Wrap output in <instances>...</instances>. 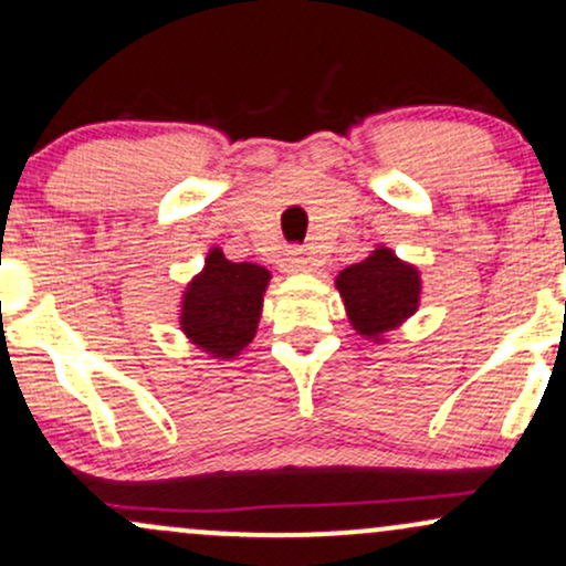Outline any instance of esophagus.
I'll return each instance as SVG.
<instances>
[{
    "instance_id": "esophagus-1",
    "label": "esophagus",
    "mask_w": 566,
    "mask_h": 566,
    "mask_svg": "<svg viewBox=\"0 0 566 566\" xmlns=\"http://www.w3.org/2000/svg\"><path fill=\"white\" fill-rule=\"evenodd\" d=\"M282 269L290 274H301V271L311 269V258L303 250H287L282 258Z\"/></svg>"
}]
</instances>
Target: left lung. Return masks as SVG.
<instances>
[{"mask_svg": "<svg viewBox=\"0 0 566 566\" xmlns=\"http://www.w3.org/2000/svg\"><path fill=\"white\" fill-rule=\"evenodd\" d=\"M335 284L359 335L378 337L418 308V271L401 263L386 247L375 250L367 261L340 271Z\"/></svg>", "mask_w": 566, "mask_h": 566, "instance_id": "left-lung-1", "label": "left lung"}]
</instances>
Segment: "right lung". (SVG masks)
Returning <instances> with one entry per match:
<instances>
[{
	"label": "right lung",
	"instance_id": "obj_1",
	"mask_svg": "<svg viewBox=\"0 0 566 566\" xmlns=\"http://www.w3.org/2000/svg\"><path fill=\"white\" fill-rule=\"evenodd\" d=\"M269 279L263 265L231 263L212 250L205 271L188 284L180 327L199 348L231 359L255 337Z\"/></svg>",
	"mask_w": 566,
	"mask_h": 566
}]
</instances>
